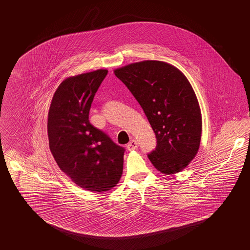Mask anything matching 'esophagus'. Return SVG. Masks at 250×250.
<instances>
[{
    "label": "esophagus",
    "mask_w": 250,
    "mask_h": 250,
    "mask_svg": "<svg viewBox=\"0 0 250 250\" xmlns=\"http://www.w3.org/2000/svg\"><path fill=\"white\" fill-rule=\"evenodd\" d=\"M137 147H138V143L136 142V140H135V139L131 140V141L129 142L128 145H127V149H128L129 151L135 150Z\"/></svg>",
    "instance_id": "obj_1"
}]
</instances>
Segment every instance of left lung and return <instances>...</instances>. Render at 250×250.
I'll return each mask as SVG.
<instances>
[{"label": "left lung", "mask_w": 250, "mask_h": 250, "mask_svg": "<svg viewBox=\"0 0 250 250\" xmlns=\"http://www.w3.org/2000/svg\"><path fill=\"white\" fill-rule=\"evenodd\" d=\"M142 107L157 137L147 154L164 174L182 171L194 159L202 136V114L189 81L174 66L145 61L114 69Z\"/></svg>", "instance_id": "left-lung-1"}]
</instances>
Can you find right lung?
I'll use <instances>...</instances> for the list:
<instances>
[{
	"label": "right lung",
	"instance_id": "right-lung-1",
	"mask_svg": "<svg viewBox=\"0 0 250 250\" xmlns=\"http://www.w3.org/2000/svg\"><path fill=\"white\" fill-rule=\"evenodd\" d=\"M108 73L97 69L64 80L48 111L49 148L61 170L91 191H105L121 178L125 148L89 121L91 103Z\"/></svg>",
	"mask_w": 250,
	"mask_h": 250
}]
</instances>
